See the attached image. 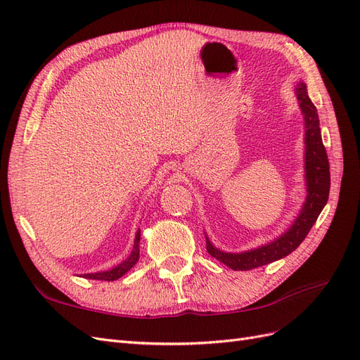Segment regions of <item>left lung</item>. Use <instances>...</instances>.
Listing matches in <instances>:
<instances>
[{"label": "left lung", "instance_id": "left-lung-1", "mask_svg": "<svg viewBox=\"0 0 360 360\" xmlns=\"http://www.w3.org/2000/svg\"><path fill=\"white\" fill-rule=\"evenodd\" d=\"M296 94L304 118V179H307L308 192L307 201H304L296 221L292 222V225L284 234L279 236L276 240L257 249H250L240 254L222 252V250L214 248L210 243L209 237L205 236L207 252L233 270L257 269L291 254L304 240V237L308 236L312 225L321 213L323 207L329 200L330 171L328 153H326L321 139L317 108L314 106L309 99L307 84L299 82Z\"/></svg>", "mask_w": 360, "mask_h": 360}]
</instances>
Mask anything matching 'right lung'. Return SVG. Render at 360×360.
I'll return each mask as SVG.
<instances>
[{"instance_id":"1","label":"right lung","mask_w":360,"mask_h":360,"mask_svg":"<svg viewBox=\"0 0 360 360\" xmlns=\"http://www.w3.org/2000/svg\"><path fill=\"white\" fill-rule=\"evenodd\" d=\"M139 238H141V230L136 231L132 252H130L127 259H124L122 264L112 267L111 270L99 271V274H86V275H82V276L86 278V279H97V281H115L118 278H122L136 264V261L139 259Z\"/></svg>"}]
</instances>
